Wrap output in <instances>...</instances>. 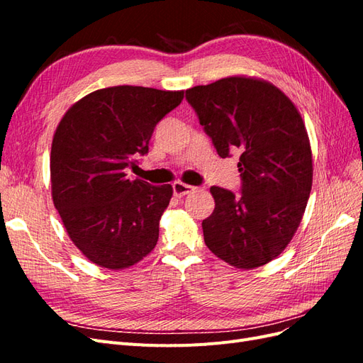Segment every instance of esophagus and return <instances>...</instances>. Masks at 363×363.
<instances>
[{
  "instance_id": "obj_1",
  "label": "esophagus",
  "mask_w": 363,
  "mask_h": 363,
  "mask_svg": "<svg viewBox=\"0 0 363 363\" xmlns=\"http://www.w3.org/2000/svg\"><path fill=\"white\" fill-rule=\"evenodd\" d=\"M172 191H174V195H175V196H179V199H182V196L188 195V194H191L192 191H195V188H194V186H191V184H184V183H182V182H175V183L172 184Z\"/></svg>"
}]
</instances>
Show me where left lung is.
<instances>
[{
  "label": "left lung",
  "mask_w": 363,
  "mask_h": 363,
  "mask_svg": "<svg viewBox=\"0 0 363 363\" xmlns=\"http://www.w3.org/2000/svg\"><path fill=\"white\" fill-rule=\"evenodd\" d=\"M221 157L240 151L242 194L212 186L207 248L239 269L276 259L298 228L312 189V150L298 108L277 86L233 75L186 91Z\"/></svg>",
  "instance_id": "left-lung-1"
}]
</instances>
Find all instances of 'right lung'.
Masks as SVG:
<instances>
[{"instance_id": "add662e5", "label": "right lung", "mask_w": 363, "mask_h": 363, "mask_svg": "<svg viewBox=\"0 0 363 363\" xmlns=\"http://www.w3.org/2000/svg\"><path fill=\"white\" fill-rule=\"evenodd\" d=\"M184 91L142 86L98 89L63 115L51 144L52 203L74 245L95 265L125 269L156 247L172 186L130 180L159 121Z\"/></svg>"}]
</instances>
